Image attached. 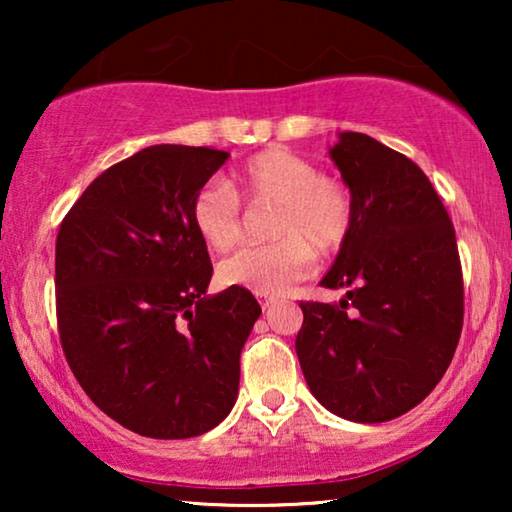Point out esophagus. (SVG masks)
<instances>
[{
	"label": "esophagus",
	"mask_w": 512,
	"mask_h": 512,
	"mask_svg": "<svg viewBox=\"0 0 512 512\" xmlns=\"http://www.w3.org/2000/svg\"><path fill=\"white\" fill-rule=\"evenodd\" d=\"M258 300H261V307H263V310H270V307H275V305H277V298H275V296H261Z\"/></svg>",
	"instance_id": "obj_1"
}]
</instances>
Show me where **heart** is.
Here are the masks:
<instances>
[{
	"mask_svg": "<svg viewBox=\"0 0 512 512\" xmlns=\"http://www.w3.org/2000/svg\"><path fill=\"white\" fill-rule=\"evenodd\" d=\"M270 205L272 242L251 244L219 265L223 284L277 296L312 268L314 254H331L354 223V195L345 181L321 174L312 160L286 149L256 153L228 181L214 179L195 193L191 221L209 247L226 251L244 235V207Z\"/></svg>",
	"mask_w": 512,
	"mask_h": 512,
	"instance_id": "obj_1",
	"label": "heart"
}]
</instances>
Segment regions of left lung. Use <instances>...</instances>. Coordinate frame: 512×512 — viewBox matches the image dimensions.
Instances as JSON below:
<instances>
[{
	"label": "left lung",
	"instance_id": "obj_1",
	"mask_svg": "<svg viewBox=\"0 0 512 512\" xmlns=\"http://www.w3.org/2000/svg\"><path fill=\"white\" fill-rule=\"evenodd\" d=\"M333 163L354 195V223L326 289L300 300L296 352L307 387L333 415L380 424L436 389L464 326V275L450 214L408 156L342 132Z\"/></svg>",
	"mask_w": 512,
	"mask_h": 512
}]
</instances>
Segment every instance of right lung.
<instances>
[{"label": "right lung", "instance_id": "obj_1", "mask_svg": "<svg viewBox=\"0 0 512 512\" xmlns=\"http://www.w3.org/2000/svg\"><path fill=\"white\" fill-rule=\"evenodd\" d=\"M228 160L158 144L111 165L55 240V314L65 359L104 415L146 438L202 436L240 387L261 305L244 286L207 298V242L191 202Z\"/></svg>", "mask_w": 512, "mask_h": 512}]
</instances>
